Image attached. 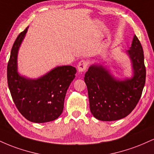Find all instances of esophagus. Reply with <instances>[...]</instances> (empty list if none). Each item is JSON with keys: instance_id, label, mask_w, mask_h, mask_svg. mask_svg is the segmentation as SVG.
Here are the masks:
<instances>
[{"instance_id": "obj_1", "label": "esophagus", "mask_w": 154, "mask_h": 154, "mask_svg": "<svg viewBox=\"0 0 154 154\" xmlns=\"http://www.w3.org/2000/svg\"><path fill=\"white\" fill-rule=\"evenodd\" d=\"M88 66V62L86 60H82L78 63L77 65V68H78V71L79 72H82L85 71V69H87Z\"/></svg>"}]
</instances>
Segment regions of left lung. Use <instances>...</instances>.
<instances>
[{
    "mask_svg": "<svg viewBox=\"0 0 154 154\" xmlns=\"http://www.w3.org/2000/svg\"><path fill=\"white\" fill-rule=\"evenodd\" d=\"M128 53L134 69L132 79L119 81L101 66L96 65L90 67L85 75L90 109L96 119L101 121L122 119L138 103L146 82V69L143 50L136 35Z\"/></svg>",
    "mask_w": 154,
    "mask_h": 154,
    "instance_id": "obj_1",
    "label": "left lung"
}]
</instances>
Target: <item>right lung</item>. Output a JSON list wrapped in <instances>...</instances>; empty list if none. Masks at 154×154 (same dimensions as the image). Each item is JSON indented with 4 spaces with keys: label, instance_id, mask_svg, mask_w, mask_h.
Wrapping results in <instances>:
<instances>
[{
    "label": "right lung",
    "instance_id": "1",
    "mask_svg": "<svg viewBox=\"0 0 154 154\" xmlns=\"http://www.w3.org/2000/svg\"><path fill=\"white\" fill-rule=\"evenodd\" d=\"M26 31L27 28L19 33L12 46L7 65L8 88L17 109L26 119L36 123L54 121L62 113L67 89L77 70L72 66H58L35 80L19 76L17 52Z\"/></svg>",
    "mask_w": 154,
    "mask_h": 154
}]
</instances>
